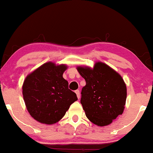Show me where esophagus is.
Listing matches in <instances>:
<instances>
[{"label": "esophagus", "instance_id": "34e87169", "mask_svg": "<svg viewBox=\"0 0 153 153\" xmlns=\"http://www.w3.org/2000/svg\"><path fill=\"white\" fill-rule=\"evenodd\" d=\"M75 93L76 94V96L77 97H78V99H80V92H79V90H76V91H75Z\"/></svg>", "mask_w": 153, "mask_h": 153}]
</instances>
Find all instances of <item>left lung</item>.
Here are the masks:
<instances>
[{"mask_svg":"<svg viewBox=\"0 0 153 153\" xmlns=\"http://www.w3.org/2000/svg\"><path fill=\"white\" fill-rule=\"evenodd\" d=\"M77 70L86 82L81 93L85 116L98 126L111 124L125 108L127 88L123 78L101 62L93 69L78 67Z\"/></svg>","mask_w":153,"mask_h":153,"instance_id":"left-lung-1","label":"left lung"}]
</instances>
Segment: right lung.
<instances>
[{
	"label": "right lung",
	"instance_id": "obj_1",
	"mask_svg": "<svg viewBox=\"0 0 153 153\" xmlns=\"http://www.w3.org/2000/svg\"><path fill=\"white\" fill-rule=\"evenodd\" d=\"M65 65L56 66L47 62L28 74L23 85V96L27 110L35 120L51 125L65 116L76 101V93L69 89L62 74Z\"/></svg>",
	"mask_w": 153,
	"mask_h": 153
}]
</instances>
